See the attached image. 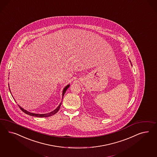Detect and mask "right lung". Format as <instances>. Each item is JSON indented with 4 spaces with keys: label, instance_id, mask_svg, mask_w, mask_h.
Segmentation results:
<instances>
[{
    "label": "right lung",
    "instance_id": "right-lung-1",
    "mask_svg": "<svg viewBox=\"0 0 157 157\" xmlns=\"http://www.w3.org/2000/svg\"><path fill=\"white\" fill-rule=\"evenodd\" d=\"M69 86H70V85H68L67 86H66L64 88L63 90V93H62V96H63V98L64 94H65L66 93V90H67L68 88L69 87ZM61 104H62V103H60L59 105L58 106V107L55 109V110L53 111H52L51 113H47V114H34V113H30V112H29V111H27L25 110H24L23 108H21V107L20 106H19V108L21 109V110L23 112H24L25 113V114H27L29 115H31V116H33V117H50V116H52V115H53L55 114H56L59 110L60 107V106H61Z\"/></svg>",
    "mask_w": 157,
    "mask_h": 157
}]
</instances>
